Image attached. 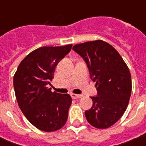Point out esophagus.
I'll return each mask as SVG.
<instances>
[{
  "label": "esophagus",
  "instance_id": "obj_1",
  "mask_svg": "<svg viewBox=\"0 0 146 146\" xmlns=\"http://www.w3.org/2000/svg\"><path fill=\"white\" fill-rule=\"evenodd\" d=\"M73 99H77V98H81L82 97V95H76V94H72L71 95Z\"/></svg>",
  "mask_w": 146,
  "mask_h": 146
}]
</instances>
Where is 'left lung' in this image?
I'll use <instances>...</instances> for the list:
<instances>
[{"label": "left lung", "instance_id": "left-lung-1", "mask_svg": "<svg viewBox=\"0 0 146 146\" xmlns=\"http://www.w3.org/2000/svg\"><path fill=\"white\" fill-rule=\"evenodd\" d=\"M73 49L85 60L98 96L85 112L87 121L98 129H106L124 113L131 96L132 81L128 66L111 44L96 40L75 44Z\"/></svg>", "mask_w": 146, "mask_h": 146}]
</instances>
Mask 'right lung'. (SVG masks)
<instances>
[{
  "mask_svg": "<svg viewBox=\"0 0 146 146\" xmlns=\"http://www.w3.org/2000/svg\"><path fill=\"white\" fill-rule=\"evenodd\" d=\"M72 45L35 49L22 60L13 76L19 108L27 120L42 131H57L67 120L70 96L52 92L48 84L58 62L70 51Z\"/></svg>",
  "mask_w": 146,
  "mask_h": 146,
  "instance_id": "1",
  "label": "right lung"
}]
</instances>
